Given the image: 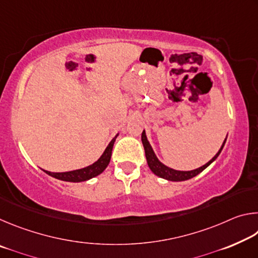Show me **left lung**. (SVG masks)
<instances>
[{
    "instance_id": "1",
    "label": "left lung",
    "mask_w": 258,
    "mask_h": 258,
    "mask_svg": "<svg viewBox=\"0 0 258 258\" xmlns=\"http://www.w3.org/2000/svg\"><path fill=\"white\" fill-rule=\"evenodd\" d=\"M226 138H228V137H226ZM141 140H142L143 147H145L148 165H149V167L152 171V173L156 174L157 176H159L161 178H165V180H168V181H185V180H189V178L195 177L196 175H198L199 173H202L205 168L208 167V166L211 165L213 161L217 158L218 155L221 154L222 149H223V147L225 145V141H226V139H225L223 145H222L221 149L218 150L217 154L214 156L207 164H205L204 166H202V167H199L197 169H194V171H176V169L167 167V166H165L163 163H160V161L158 160V158H157L156 155H155L154 150H152L149 141H148L145 131L142 132Z\"/></svg>"
}]
</instances>
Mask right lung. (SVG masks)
Masks as SVG:
<instances>
[{"instance_id":"obj_1","label":"right lung","mask_w":258,"mask_h":258,"mask_svg":"<svg viewBox=\"0 0 258 258\" xmlns=\"http://www.w3.org/2000/svg\"><path fill=\"white\" fill-rule=\"evenodd\" d=\"M116 138H113L110 143H109L108 147L106 148V150L102 154V156L95 161L94 164L87 166V167L81 168V169H76V171H72V172H63V173H51L44 171L46 174H49L52 177L58 178V180L61 181H67V182H82V181H86L90 180L94 176L101 174L104 169H106L107 166L109 165V161H110L111 158V151H112V147L113 143L116 141Z\"/></svg>"}]
</instances>
